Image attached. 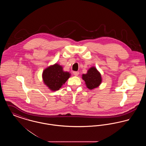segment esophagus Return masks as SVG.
<instances>
[{
    "mask_svg": "<svg viewBox=\"0 0 146 146\" xmlns=\"http://www.w3.org/2000/svg\"><path fill=\"white\" fill-rule=\"evenodd\" d=\"M73 74H74L75 76H78L79 73V72H78V71H74V72H73Z\"/></svg>",
    "mask_w": 146,
    "mask_h": 146,
    "instance_id": "1",
    "label": "esophagus"
}]
</instances>
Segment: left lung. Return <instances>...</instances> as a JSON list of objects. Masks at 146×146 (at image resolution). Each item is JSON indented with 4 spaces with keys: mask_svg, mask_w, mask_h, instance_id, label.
I'll use <instances>...</instances> for the list:
<instances>
[{
    "mask_svg": "<svg viewBox=\"0 0 146 146\" xmlns=\"http://www.w3.org/2000/svg\"><path fill=\"white\" fill-rule=\"evenodd\" d=\"M82 78L90 90L96 88L102 82L101 75L95 67H91L86 74H83Z\"/></svg>",
    "mask_w": 146,
    "mask_h": 146,
    "instance_id": "1",
    "label": "left lung"
}]
</instances>
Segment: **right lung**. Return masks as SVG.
<instances>
[{"mask_svg":"<svg viewBox=\"0 0 146 146\" xmlns=\"http://www.w3.org/2000/svg\"><path fill=\"white\" fill-rule=\"evenodd\" d=\"M70 76L68 72H64L62 67L57 63L44 70L42 74L44 84L52 91L59 90Z\"/></svg>","mask_w":146,"mask_h":146,"instance_id":"obj_1","label":"right lung"}]
</instances>
